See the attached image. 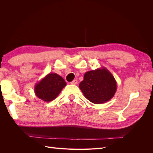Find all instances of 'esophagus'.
I'll return each instance as SVG.
<instances>
[{"mask_svg":"<svg viewBox=\"0 0 153 153\" xmlns=\"http://www.w3.org/2000/svg\"><path fill=\"white\" fill-rule=\"evenodd\" d=\"M77 80H73L72 82H71V84H73V85H75L77 84Z\"/></svg>","mask_w":153,"mask_h":153,"instance_id":"1","label":"esophagus"}]
</instances>
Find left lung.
Wrapping results in <instances>:
<instances>
[{"mask_svg": "<svg viewBox=\"0 0 153 153\" xmlns=\"http://www.w3.org/2000/svg\"><path fill=\"white\" fill-rule=\"evenodd\" d=\"M79 87L85 98L94 104H101L112 99L117 91V82L105 67L87 71Z\"/></svg>", "mask_w": 153, "mask_h": 153, "instance_id": "obj_1", "label": "left lung"}]
</instances>
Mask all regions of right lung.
Listing matches in <instances>:
<instances>
[{
    "mask_svg": "<svg viewBox=\"0 0 153 153\" xmlns=\"http://www.w3.org/2000/svg\"><path fill=\"white\" fill-rule=\"evenodd\" d=\"M66 82L58 74L48 73L35 85L36 96L45 102H50L58 96Z\"/></svg>",
    "mask_w": 153,
    "mask_h": 153,
    "instance_id": "obj_1",
    "label": "right lung"
}]
</instances>
